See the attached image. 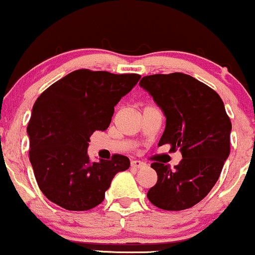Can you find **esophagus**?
Instances as JSON below:
<instances>
[{"label":"esophagus","instance_id":"34e87169","mask_svg":"<svg viewBox=\"0 0 255 255\" xmlns=\"http://www.w3.org/2000/svg\"><path fill=\"white\" fill-rule=\"evenodd\" d=\"M146 166V164L144 163V162H141V161H132L130 162V167H132V168H134V169H139V168H141V167H145Z\"/></svg>","mask_w":255,"mask_h":255}]
</instances>
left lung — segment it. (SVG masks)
<instances>
[{"mask_svg":"<svg viewBox=\"0 0 255 255\" xmlns=\"http://www.w3.org/2000/svg\"><path fill=\"white\" fill-rule=\"evenodd\" d=\"M139 86L152 97L166 117L158 145L180 147L183 159L174 170L153 162L157 183L147 192L153 206L183 211L200 202L219 179L230 153L231 122L222 98L190 75H150Z\"/></svg>","mask_w":255,"mask_h":255,"instance_id":"1","label":"left lung"}]
</instances>
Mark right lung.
Wrapping results in <instances>:
<instances>
[{"label": "right lung", "instance_id": "right-lung-1", "mask_svg": "<svg viewBox=\"0 0 255 255\" xmlns=\"http://www.w3.org/2000/svg\"><path fill=\"white\" fill-rule=\"evenodd\" d=\"M140 75L76 70L48 87L32 108L27 126L30 162L42 194L68 211L100 205L111 180L129 158L91 161L87 149L96 130L108 129L115 106Z\"/></svg>", "mask_w": 255, "mask_h": 255}]
</instances>
